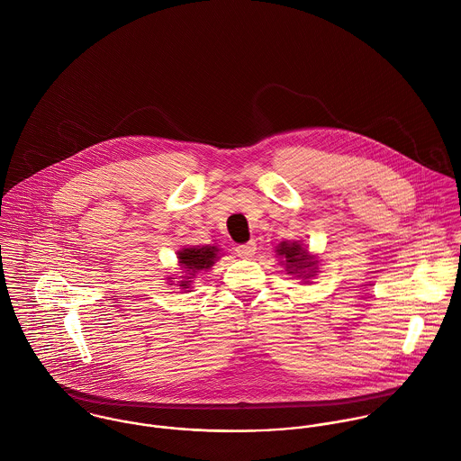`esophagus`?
<instances>
[{"label": "esophagus", "mask_w": 461, "mask_h": 461, "mask_svg": "<svg viewBox=\"0 0 461 461\" xmlns=\"http://www.w3.org/2000/svg\"><path fill=\"white\" fill-rule=\"evenodd\" d=\"M236 252H238L240 258L249 259V258H252V256L256 254V243H254V241H249V243H245V245H240V247L236 249Z\"/></svg>", "instance_id": "34e87169"}]
</instances>
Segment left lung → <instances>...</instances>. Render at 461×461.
<instances>
[{
  "label": "left lung",
  "mask_w": 461,
  "mask_h": 461,
  "mask_svg": "<svg viewBox=\"0 0 461 461\" xmlns=\"http://www.w3.org/2000/svg\"><path fill=\"white\" fill-rule=\"evenodd\" d=\"M276 256L284 259L282 263L285 264V271L289 275H294L303 282H309V278L316 275V258L311 256L298 241H282L276 247Z\"/></svg>",
  "instance_id": "obj_1"
}]
</instances>
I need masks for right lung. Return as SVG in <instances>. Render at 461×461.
I'll use <instances>...</instances> for the list:
<instances>
[{
	"label": "right lung",
	"instance_id": "add662e5",
	"mask_svg": "<svg viewBox=\"0 0 461 461\" xmlns=\"http://www.w3.org/2000/svg\"><path fill=\"white\" fill-rule=\"evenodd\" d=\"M218 249L216 247H209V245H203V247H194V249H183L177 252V259H179V266L185 269L186 276L185 280H181L177 285L181 289H188L190 284H192V276L198 273V271H205L209 269L218 258ZM172 285V284H170Z\"/></svg>",
	"mask_w": 461,
	"mask_h": 461
}]
</instances>
